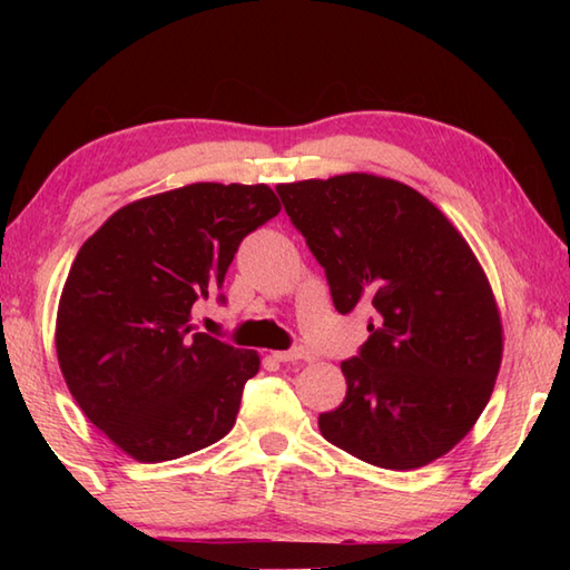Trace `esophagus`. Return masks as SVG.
<instances>
[{"label":"esophagus","instance_id":"esophagus-1","mask_svg":"<svg viewBox=\"0 0 570 570\" xmlns=\"http://www.w3.org/2000/svg\"><path fill=\"white\" fill-rule=\"evenodd\" d=\"M278 362H298V360H308V353L304 350H282V353H274Z\"/></svg>","mask_w":570,"mask_h":570}]
</instances>
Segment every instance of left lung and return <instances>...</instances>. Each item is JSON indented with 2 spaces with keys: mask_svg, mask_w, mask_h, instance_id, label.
Masks as SVG:
<instances>
[{
  "mask_svg": "<svg viewBox=\"0 0 570 570\" xmlns=\"http://www.w3.org/2000/svg\"><path fill=\"white\" fill-rule=\"evenodd\" d=\"M337 313L372 306L323 439L386 470L433 463L475 426L502 362V318L465 237L419 190L374 174L278 184Z\"/></svg>",
  "mask_w": 570,
  "mask_h": 570,
  "instance_id": "1",
  "label": "left lung"
}]
</instances>
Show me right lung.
Returning <instances> with one entry per match:
<instances>
[{
  "instance_id": "1",
  "label": "right lung",
  "mask_w": 570,
  "mask_h": 570,
  "mask_svg": "<svg viewBox=\"0 0 570 570\" xmlns=\"http://www.w3.org/2000/svg\"><path fill=\"white\" fill-rule=\"evenodd\" d=\"M278 210L264 184H190L125 205L85 239L58 301V365L82 414L129 458H184L235 426L259 355L193 333L190 313Z\"/></svg>"
}]
</instances>
